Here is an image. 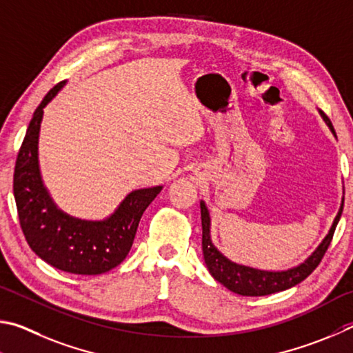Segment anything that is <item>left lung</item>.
<instances>
[{"mask_svg": "<svg viewBox=\"0 0 353 353\" xmlns=\"http://www.w3.org/2000/svg\"><path fill=\"white\" fill-rule=\"evenodd\" d=\"M324 121L327 125L330 127L332 133L335 134V130L329 117H327L323 111ZM201 226H203V256H205L206 267L209 273L212 274L215 281H219L221 285H225L231 292L242 294V296H267L273 294L277 292H283V290L292 288L298 285L305 277L310 276L314 270H316L318 265L323 261L327 248L333 239V234H335L336 225L339 221V217L343 214V206L336 215L335 221L330 228V232L327 234V237L323 240V243L318 246V250L313 252V254L307 259L304 263H301L299 267L287 270V271H262L250 267H243V265H237L231 262L230 259H226L221 252L215 248L211 242V234H209V223H211V219H209V212L205 206V203L201 201Z\"/></svg>", "mask_w": 353, "mask_h": 353, "instance_id": "left-lung-1", "label": "left lung"}]
</instances>
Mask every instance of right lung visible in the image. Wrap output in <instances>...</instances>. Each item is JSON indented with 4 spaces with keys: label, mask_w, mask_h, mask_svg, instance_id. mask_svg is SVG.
<instances>
[{
    "label": "right lung",
    "mask_w": 353,
    "mask_h": 353,
    "mask_svg": "<svg viewBox=\"0 0 353 353\" xmlns=\"http://www.w3.org/2000/svg\"><path fill=\"white\" fill-rule=\"evenodd\" d=\"M63 83L55 85L37 107L18 152L14 172L18 219L30 250L49 265L72 274H102L127 257L142 214L163 188L134 190L103 221L72 219L55 208L41 183L37 148L43 108Z\"/></svg>",
    "instance_id": "right-lung-1"
}]
</instances>
